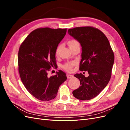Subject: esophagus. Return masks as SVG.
<instances>
[{
  "label": "esophagus",
  "mask_w": 130,
  "mask_h": 130,
  "mask_svg": "<svg viewBox=\"0 0 130 130\" xmlns=\"http://www.w3.org/2000/svg\"><path fill=\"white\" fill-rule=\"evenodd\" d=\"M67 78H73V77H74V76L73 75H70V74H68V75H67Z\"/></svg>",
  "instance_id": "esophagus-1"
}]
</instances>
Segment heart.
I'll list each match as a JSON object with an SVG mask.
<instances>
[{
    "mask_svg": "<svg viewBox=\"0 0 130 130\" xmlns=\"http://www.w3.org/2000/svg\"><path fill=\"white\" fill-rule=\"evenodd\" d=\"M67 43H68V45L70 49H72L73 48V47L75 46H77V45L80 46L79 42L75 40H70L68 41ZM61 45L60 44L58 45L57 46L56 49V52H55L56 55H58L59 52H60V50L61 49ZM75 62H73V61L68 62L67 63H65L63 66V68L68 72H71L73 69V67L75 66Z\"/></svg>",
    "mask_w": 130,
    "mask_h": 130,
    "instance_id": "b5f03b06",
    "label": "heart"
}]
</instances>
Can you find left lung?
Listing matches in <instances>:
<instances>
[{
  "mask_svg": "<svg viewBox=\"0 0 130 130\" xmlns=\"http://www.w3.org/2000/svg\"><path fill=\"white\" fill-rule=\"evenodd\" d=\"M68 32L82 46L80 70L89 74L88 77L81 73L74 75L80 80V86L73 94L77 99L90 100L99 95L109 82L115 55L107 37L98 29L77 27Z\"/></svg>",
  "mask_w": 130,
  "mask_h": 130,
  "instance_id": "1",
  "label": "left lung"
}]
</instances>
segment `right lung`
Here are the masks:
<instances>
[{
    "label": "right lung",
    "instance_id": "obj_1",
    "mask_svg": "<svg viewBox=\"0 0 130 130\" xmlns=\"http://www.w3.org/2000/svg\"><path fill=\"white\" fill-rule=\"evenodd\" d=\"M66 32L67 29L38 28L19 47L18 64L21 80L27 91L38 100L54 99L59 87L67 80L66 74L61 70L48 76V72L57 65L56 49Z\"/></svg>",
    "mask_w": 130,
    "mask_h": 130
}]
</instances>
